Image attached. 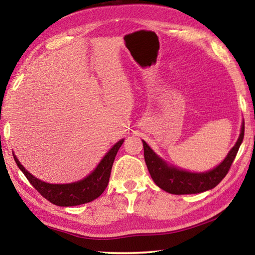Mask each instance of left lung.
<instances>
[{"label": "left lung", "instance_id": "8db88e82", "mask_svg": "<svg viewBox=\"0 0 255 255\" xmlns=\"http://www.w3.org/2000/svg\"><path fill=\"white\" fill-rule=\"evenodd\" d=\"M244 138V123L242 124L241 133L236 144L225 159L215 169L204 173H192L184 170H179L164 162L153 152V149L143 140L144 157L150 176L157 187L172 195H191L200 193L215 188L225 178L230 171L239 148Z\"/></svg>", "mask_w": 255, "mask_h": 255}]
</instances>
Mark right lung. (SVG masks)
Wrapping results in <instances>:
<instances>
[{"mask_svg": "<svg viewBox=\"0 0 255 255\" xmlns=\"http://www.w3.org/2000/svg\"><path fill=\"white\" fill-rule=\"evenodd\" d=\"M124 139L119 140L117 144L112 146V148L108 152L101 162L98 164L97 169L85 179L77 181L74 183L67 184H51L41 181L29 173V172L21 165L19 159L13 154L14 161L19 169L23 172L25 178L32 184V187L37 190L40 195L50 201L51 204L60 207H71L82 204H86L102 195L108 183L117 152L123 145Z\"/></svg>", "mask_w": 255, "mask_h": 255, "instance_id": "obj_1", "label": "right lung"}]
</instances>
